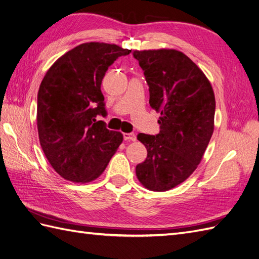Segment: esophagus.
Returning a JSON list of instances; mask_svg holds the SVG:
<instances>
[{"instance_id":"1","label":"esophagus","mask_w":259,"mask_h":259,"mask_svg":"<svg viewBox=\"0 0 259 259\" xmlns=\"http://www.w3.org/2000/svg\"><path fill=\"white\" fill-rule=\"evenodd\" d=\"M123 138H124V141L135 142L136 141V135L134 134V133H124Z\"/></svg>"}]
</instances>
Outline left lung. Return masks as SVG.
<instances>
[{
  "label": "left lung",
  "instance_id": "8db88e82",
  "mask_svg": "<svg viewBox=\"0 0 259 259\" xmlns=\"http://www.w3.org/2000/svg\"><path fill=\"white\" fill-rule=\"evenodd\" d=\"M149 86V103L160 112L157 135H137L147 158L136 165L139 182L164 192L195 171L213 133L214 94L205 74L184 53L171 49L134 51Z\"/></svg>",
  "mask_w": 259,
  "mask_h": 259
}]
</instances>
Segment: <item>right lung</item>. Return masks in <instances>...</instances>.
<instances>
[{"label":"right lung","instance_id":"1","mask_svg":"<svg viewBox=\"0 0 259 259\" xmlns=\"http://www.w3.org/2000/svg\"><path fill=\"white\" fill-rule=\"evenodd\" d=\"M128 49L82 44L49 68L38 92L37 126L41 148L62 178L75 183L96 180L123 141L98 115L107 116L101 82L109 66Z\"/></svg>","mask_w":259,"mask_h":259}]
</instances>
